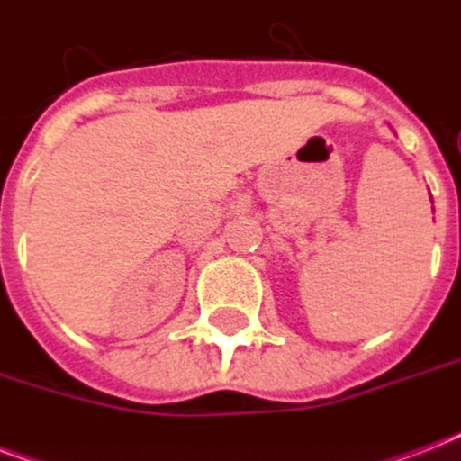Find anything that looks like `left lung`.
<instances>
[{
  "label": "left lung",
  "mask_w": 461,
  "mask_h": 461,
  "mask_svg": "<svg viewBox=\"0 0 461 461\" xmlns=\"http://www.w3.org/2000/svg\"><path fill=\"white\" fill-rule=\"evenodd\" d=\"M459 217H461V205H459Z\"/></svg>",
  "instance_id": "8db88e82"
}]
</instances>
